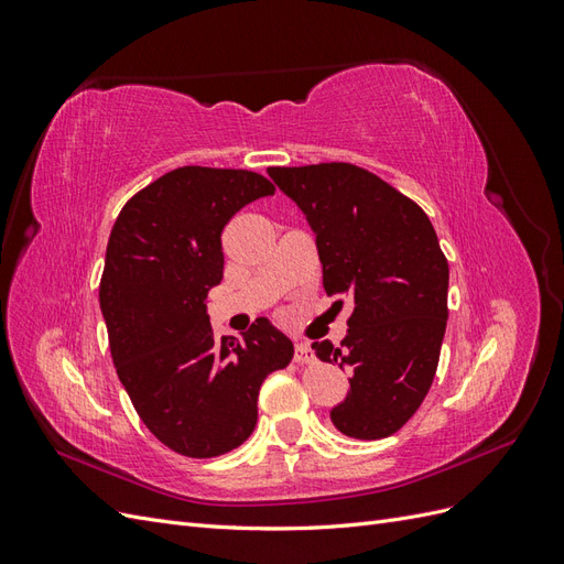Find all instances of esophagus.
Wrapping results in <instances>:
<instances>
[{"instance_id":"1","label":"esophagus","mask_w":564,"mask_h":564,"mask_svg":"<svg viewBox=\"0 0 564 564\" xmlns=\"http://www.w3.org/2000/svg\"><path fill=\"white\" fill-rule=\"evenodd\" d=\"M294 360L299 362V365H311L313 360H315V352L311 350V346L308 344H296V348H294Z\"/></svg>"}]
</instances>
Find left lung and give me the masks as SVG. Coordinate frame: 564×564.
<instances>
[{
    "instance_id": "8db88e82",
    "label": "left lung",
    "mask_w": 564,
    "mask_h": 564,
    "mask_svg": "<svg viewBox=\"0 0 564 564\" xmlns=\"http://www.w3.org/2000/svg\"><path fill=\"white\" fill-rule=\"evenodd\" d=\"M315 232L322 284L334 305L350 301L348 334L322 362L350 369L332 423L355 440L398 433L429 395L447 329L449 265L416 202L346 162L270 166Z\"/></svg>"
}]
</instances>
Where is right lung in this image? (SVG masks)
<instances>
[{
    "label": "right lung",
    "mask_w": 564,
    "mask_h": 564,
    "mask_svg": "<svg viewBox=\"0 0 564 564\" xmlns=\"http://www.w3.org/2000/svg\"><path fill=\"white\" fill-rule=\"evenodd\" d=\"M275 195L245 169L181 166L119 212L100 278L117 377L148 431L191 458L220 456L253 433L259 390L294 344L268 317L242 340L214 338L212 286L224 280L220 232L249 202Z\"/></svg>",
    "instance_id": "1"
}]
</instances>
